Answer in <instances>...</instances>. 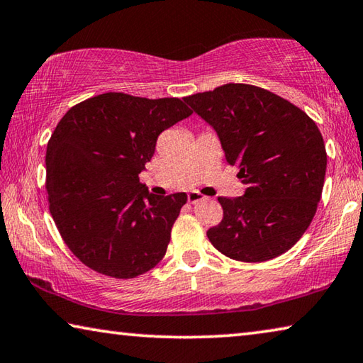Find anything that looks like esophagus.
I'll return each instance as SVG.
<instances>
[{
	"label": "esophagus",
	"instance_id": "obj_1",
	"mask_svg": "<svg viewBox=\"0 0 363 363\" xmlns=\"http://www.w3.org/2000/svg\"><path fill=\"white\" fill-rule=\"evenodd\" d=\"M187 200L191 203H199V202H202V200H205V197L199 191H191L187 194Z\"/></svg>",
	"mask_w": 363,
	"mask_h": 363
}]
</instances>
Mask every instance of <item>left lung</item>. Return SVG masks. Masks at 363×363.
<instances>
[{
    "mask_svg": "<svg viewBox=\"0 0 363 363\" xmlns=\"http://www.w3.org/2000/svg\"><path fill=\"white\" fill-rule=\"evenodd\" d=\"M184 101L215 129L245 186L240 197L218 199L224 216L206 233L210 242L239 262L284 254L307 231L323 191L326 150L316 124L255 85L226 84Z\"/></svg>",
    "mask_w": 363,
    "mask_h": 363,
    "instance_id": "8db88e82",
    "label": "left lung"
}]
</instances>
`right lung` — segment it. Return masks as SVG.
Masks as SVG:
<instances>
[{
	"instance_id": "add662e5",
	"label": "right lung",
	"mask_w": 363,
	"mask_h": 363,
	"mask_svg": "<svg viewBox=\"0 0 363 363\" xmlns=\"http://www.w3.org/2000/svg\"><path fill=\"white\" fill-rule=\"evenodd\" d=\"M192 114L179 99L103 94L72 106L47 147L50 213L96 273L129 279L164 257L186 192L153 195L139 174L158 135Z\"/></svg>"
}]
</instances>
